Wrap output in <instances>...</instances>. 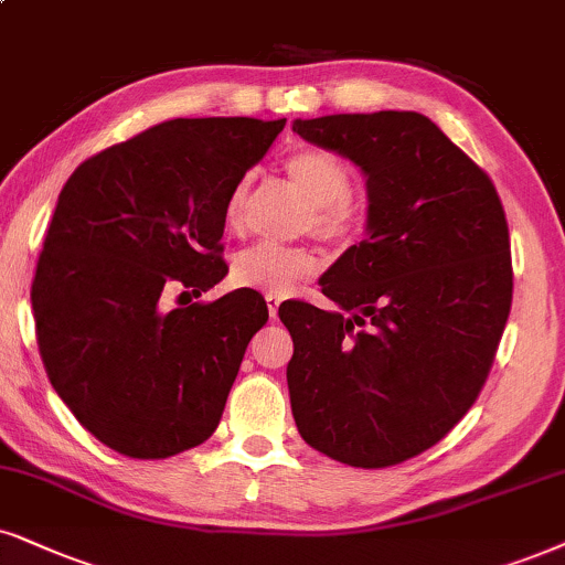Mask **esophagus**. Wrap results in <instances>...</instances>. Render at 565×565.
Here are the masks:
<instances>
[{
    "instance_id": "esophagus-1",
    "label": "esophagus",
    "mask_w": 565,
    "mask_h": 565,
    "mask_svg": "<svg viewBox=\"0 0 565 565\" xmlns=\"http://www.w3.org/2000/svg\"><path fill=\"white\" fill-rule=\"evenodd\" d=\"M266 305H268V316L276 320V318H278V305H281V297L266 295Z\"/></svg>"
}]
</instances>
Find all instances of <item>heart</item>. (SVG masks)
Instances as JSON below:
<instances>
[{"mask_svg": "<svg viewBox=\"0 0 565 565\" xmlns=\"http://www.w3.org/2000/svg\"><path fill=\"white\" fill-rule=\"evenodd\" d=\"M284 174L291 188L307 203L299 216V230L312 232L318 239L331 245H349L360 237L365 226V209L349 195L352 174L335 156L320 148H302L284 161ZM249 174L232 184L224 200L226 230L239 232L245 224L249 203ZM318 258L302 245H274L258 242L239 249L232 258V278L245 289H258L266 295H287L307 276L316 274Z\"/></svg>", "mask_w": 565, "mask_h": 565, "instance_id": "b5f03b06", "label": "heart"}]
</instances>
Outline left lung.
Instances as JSON below:
<instances>
[{"instance_id":"8db88e82","label":"left lung","mask_w":565,"mask_h":565,"mask_svg":"<svg viewBox=\"0 0 565 565\" xmlns=\"http://www.w3.org/2000/svg\"><path fill=\"white\" fill-rule=\"evenodd\" d=\"M367 177V239L320 278L341 310L278 307L295 341L291 414L307 446L362 469L414 459L472 409L511 312L495 184L417 111L297 119Z\"/></svg>"}]
</instances>
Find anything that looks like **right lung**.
<instances>
[{
    "label": "right lung",
    "instance_id": "1",
    "mask_svg": "<svg viewBox=\"0 0 565 565\" xmlns=\"http://www.w3.org/2000/svg\"><path fill=\"white\" fill-rule=\"evenodd\" d=\"M284 125L169 119L64 182L35 263V339L56 394L117 454L169 459L218 427L266 299L255 289L211 305L166 299L190 301L226 276L224 200Z\"/></svg>",
    "mask_w": 565,
    "mask_h": 565
}]
</instances>
